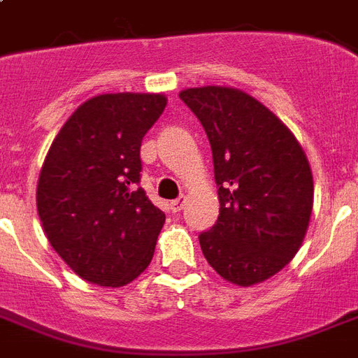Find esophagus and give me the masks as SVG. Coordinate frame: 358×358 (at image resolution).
Here are the masks:
<instances>
[{
  "label": "esophagus",
  "instance_id": "1",
  "mask_svg": "<svg viewBox=\"0 0 358 358\" xmlns=\"http://www.w3.org/2000/svg\"><path fill=\"white\" fill-rule=\"evenodd\" d=\"M184 206H185V197H178L176 201H173V203H171V210H173L174 214H176V212H180V210L184 208Z\"/></svg>",
  "mask_w": 358,
  "mask_h": 358
}]
</instances>
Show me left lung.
<instances>
[{
  "label": "left lung",
  "instance_id": "8db88e82",
  "mask_svg": "<svg viewBox=\"0 0 358 358\" xmlns=\"http://www.w3.org/2000/svg\"><path fill=\"white\" fill-rule=\"evenodd\" d=\"M212 148L220 215L199 244L212 268L248 287L296 255L313 206L312 169L291 131L252 95L204 86L180 92Z\"/></svg>",
  "mask_w": 358,
  "mask_h": 358
}]
</instances>
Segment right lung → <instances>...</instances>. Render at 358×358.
I'll use <instances>...</instances> for the list:
<instances>
[{"label": "right lung", "instance_id": "1", "mask_svg": "<svg viewBox=\"0 0 358 358\" xmlns=\"http://www.w3.org/2000/svg\"><path fill=\"white\" fill-rule=\"evenodd\" d=\"M159 94H105L76 108L37 184L46 238L86 282L120 287L154 257L165 214L141 184V144L165 110Z\"/></svg>", "mask_w": 358, "mask_h": 358}]
</instances>
